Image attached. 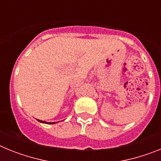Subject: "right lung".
Returning a JSON list of instances; mask_svg holds the SVG:
<instances>
[{
	"instance_id": "right-lung-1",
	"label": "right lung",
	"mask_w": 161,
	"mask_h": 161,
	"mask_svg": "<svg viewBox=\"0 0 161 161\" xmlns=\"http://www.w3.org/2000/svg\"><path fill=\"white\" fill-rule=\"evenodd\" d=\"M39 121V122H40V123H45V122H43V121H42V120H38ZM53 123H52V124H53Z\"/></svg>"
}]
</instances>
